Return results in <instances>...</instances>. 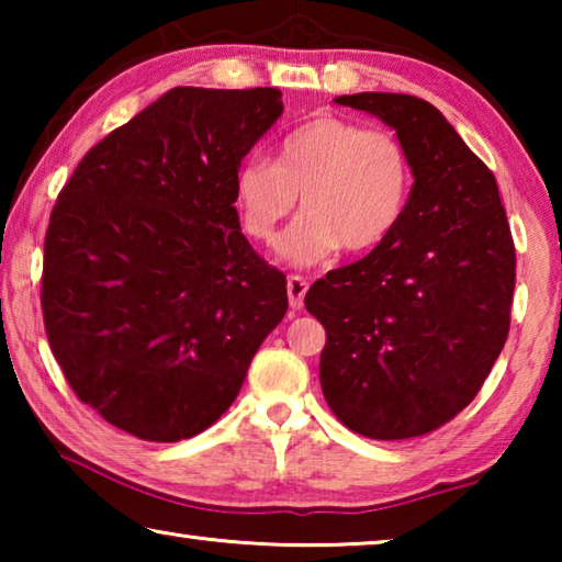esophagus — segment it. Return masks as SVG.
I'll return each mask as SVG.
<instances>
[{
    "label": "esophagus",
    "mask_w": 562,
    "mask_h": 562,
    "mask_svg": "<svg viewBox=\"0 0 562 562\" xmlns=\"http://www.w3.org/2000/svg\"><path fill=\"white\" fill-rule=\"evenodd\" d=\"M288 294H290V307L302 310L304 294H307V280L300 278V274H290V278H288Z\"/></svg>",
    "instance_id": "esophagus-1"
}]
</instances>
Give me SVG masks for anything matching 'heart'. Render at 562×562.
I'll return each instance as SVG.
<instances>
[{
    "mask_svg": "<svg viewBox=\"0 0 562 562\" xmlns=\"http://www.w3.org/2000/svg\"><path fill=\"white\" fill-rule=\"evenodd\" d=\"M297 195L304 213L280 237L278 255L307 268L341 245L349 252L382 245L406 213L412 164L394 133L317 116L280 140L272 164L247 158L235 170L237 217L252 240L270 243Z\"/></svg>",
    "mask_w": 562,
    "mask_h": 562,
    "instance_id": "heart-1",
    "label": "heart"
}]
</instances>
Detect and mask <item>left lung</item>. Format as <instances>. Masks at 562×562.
I'll return each mask as SVG.
<instances>
[{"label": "left lung", "mask_w": 562, "mask_h": 562, "mask_svg": "<svg viewBox=\"0 0 562 562\" xmlns=\"http://www.w3.org/2000/svg\"><path fill=\"white\" fill-rule=\"evenodd\" d=\"M335 101L396 131L414 186L396 231L304 297L327 331L322 394L351 431L414 439L469 406L496 364L516 247L496 178L439 109L379 91Z\"/></svg>", "instance_id": "obj_1"}]
</instances>
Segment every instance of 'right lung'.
Listing matches in <instances>:
<instances>
[{
  "label": "right lung",
  "mask_w": 562,
  "mask_h": 562,
  "mask_svg": "<svg viewBox=\"0 0 562 562\" xmlns=\"http://www.w3.org/2000/svg\"><path fill=\"white\" fill-rule=\"evenodd\" d=\"M280 116L278 89L176 87L93 146L54 205L42 274L54 359L136 439L215 424L288 312V280L235 211V170Z\"/></svg>",
  "instance_id": "obj_1"
}]
</instances>
